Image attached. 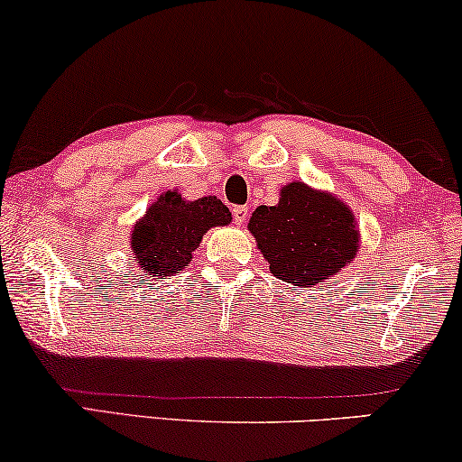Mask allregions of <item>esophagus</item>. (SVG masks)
I'll list each match as a JSON object with an SVG mask.
<instances>
[{"label": "esophagus", "mask_w": 462, "mask_h": 462, "mask_svg": "<svg viewBox=\"0 0 462 462\" xmlns=\"http://www.w3.org/2000/svg\"><path fill=\"white\" fill-rule=\"evenodd\" d=\"M232 216H234V224H245V219L249 217V209H246V207H243V205H238V207H234L232 209Z\"/></svg>", "instance_id": "esophagus-1"}]
</instances>
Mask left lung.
I'll return each mask as SVG.
<instances>
[{"mask_svg":"<svg viewBox=\"0 0 462 462\" xmlns=\"http://www.w3.org/2000/svg\"><path fill=\"white\" fill-rule=\"evenodd\" d=\"M270 272L278 281L308 289L327 282L358 255L354 213L328 192L293 181L274 207H257L249 219Z\"/></svg>","mask_w":462,"mask_h":462,"instance_id":"obj_1","label":"left lung"}]
</instances>
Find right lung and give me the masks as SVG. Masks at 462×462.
Listing matches in <instances>:
<instances>
[{
    "instance_id": "add662e5",
    "label": "right lung",
    "mask_w": 462,
    "mask_h": 462,
    "mask_svg": "<svg viewBox=\"0 0 462 462\" xmlns=\"http://www.w3.org/2000/svg\"><path fill=\"white\" fill-rule=\"evenodd\" d=\"M230 222L232 213L217 197L184 200L178 190H167L134 226L135 263L148 278L178 274L192 262L203 234Z\"/></svg>"
}]
</instances>
